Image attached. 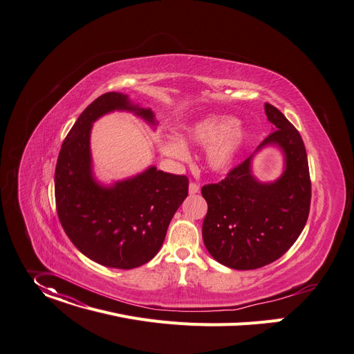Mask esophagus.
<instances>
[{
    "instance_id": "1",
    "label": "esophagus",
    "mask_w": 354,
    "mask_h": 354,
    "mask_svg": "<svg viewBox=\"0 0 354 354\" xmlns=\"http://www.w3.org/2000/svg\"><path fill=\"white\" fill-rule=\"evenodd\" d=\"M199 190H201L199 185H196L194 182L189 183V195H196V194H199Z\"/></svg>"
}]
</instances>
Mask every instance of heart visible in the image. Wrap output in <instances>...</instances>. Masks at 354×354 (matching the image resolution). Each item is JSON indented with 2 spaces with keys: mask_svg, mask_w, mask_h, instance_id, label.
<instances>
[{
  "mask_svg": "<svg viewBox=\"0 0 354 354\" xmlns=\"http://www.w3.org/2000/svg\"><path fill=\"white\" fill-rule=\"evenodd\" d=\"M247 141L245 128L230 115H210L186 125L178 138H164L158 144L160 153L175 160H185V145H207L205 162L212 172L227 171Z\"/></svg>",
  "mask_w": 354,
  "mask_h": 354,
  "instance_id": "obj_1",
  "label": "heart"
}]
</instances>
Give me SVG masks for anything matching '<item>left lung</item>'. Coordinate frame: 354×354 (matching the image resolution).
Here are the masks:
<instances>
[{
  "instance_id": "obj_1",
  "label": "left lung",
  "mask_w": 354,
  "mask_h": 354,
  "mask_svg": "<svg viewBox=\"0 0 354 354\" xmlns=\"http://www.w3.org/2000/svg\"><path fill=\"white\" fill-rule=\"evenodd\" d=\"M272 133L243 164L218 183L202 187L207 202L203 243L213 259L233 270H255L283 255L302 233L310 206V178L304 141L274 106H264ZM275 146L284 167L274 181L261 183L252 171L253 156Z\"/></svg>"
}]
</instances>
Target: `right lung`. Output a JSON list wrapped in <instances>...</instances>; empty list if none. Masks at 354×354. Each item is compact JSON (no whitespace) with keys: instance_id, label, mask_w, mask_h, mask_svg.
Segmentation results:
<instances>
[{"instance_id":"right-lung-1","label":"right lung","mask_w":354,"mask_h":354,"mask_svg":"<svg viewBox=\"0 0 354 354\" xmlns=\"http://www.w3.org/2000/svg\"><path fill=\"white\" fill-rule=\"evenodd\" d=\"M127 111L158 125L151 109L124 93H106L79 115L62 144L55 171V199L62 227L87 259L110 268L131 270L162 247L169 223L187 196L189 180L151 165L110 185L93 171L90 136L106 114Z\"/></svg>"}]
</instances>
